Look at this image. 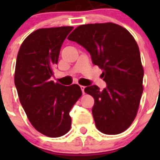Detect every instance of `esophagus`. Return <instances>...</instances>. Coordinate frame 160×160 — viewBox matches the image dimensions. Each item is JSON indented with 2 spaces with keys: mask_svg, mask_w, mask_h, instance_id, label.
<instances>
[{
  "mask_svg": "<svg viewBox=\"0 0 160 160\" xmlns=\"http://www.w3.org/2000/svg\"><path fill=\"white\" fill-rule=\"evenodd\" d=\"M80 87H81V90H82V94H85L84 90H85V87H84V86H80Z\"/></svg>",
  "mask_w": 160,
  "mask_h": 160,
  "instance_id": "obj_1",
  "label": "esophagus"
}]
</instances>
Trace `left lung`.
Returning a JSON list of instances; mask_svg holds the SVG:
<instances>
[{
    "mask_svg": "<svg viewBox=\"0 0 160 160\" xmlns=\"http://www.w3.org/2000/svg\"><path fill=\"white\" fill-rule=\"evenodd\" d=\"M90 53L92 62L102 70L107 87L85 88L94 98L92 114L96 128L107 135L128 129L135 119L142 94L143 68L135 38L114 23L80 25L68 37Z\"/></svg>",
    "mask_w": 160,
    "mask_h": 160,
    "instance_id": "left-lung-1",
    "label": "left lung"
}]
</instances>
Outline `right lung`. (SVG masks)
<instances>
[{
    "label": "right lung",
    "mask_w": 160,
    "mask_h": 160,
    "mask_svg": "<svg viewBox=\"0 0 160 160\" xmlns=\"http://www.w3.org/2000/svg\"><path fill=\"white\" fill-rule=\"evenodd\" d=\"M73 27L46 28L25 38L17 58L14 82L20 102L38 131L57 138L70 131V111L82 95L80 87L54 83L50 78L60 49Z\"/></svg>",
    "instance_id": "right-lung-1"
}]
</instances>
